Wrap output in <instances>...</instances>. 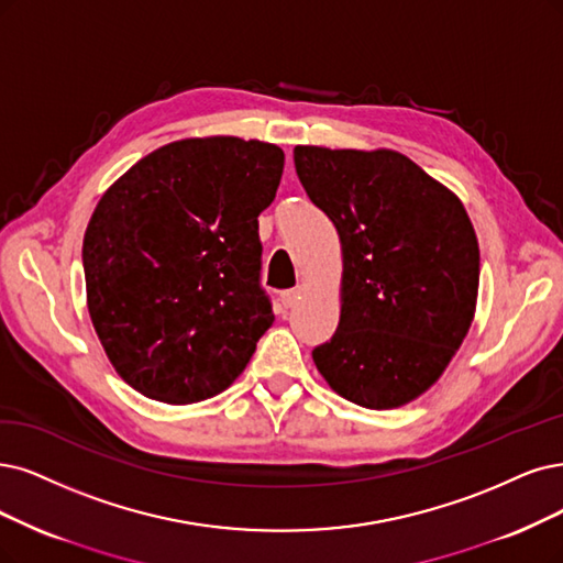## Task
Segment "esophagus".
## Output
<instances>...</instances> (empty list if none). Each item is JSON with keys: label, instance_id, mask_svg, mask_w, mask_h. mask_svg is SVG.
Segmentation results:
<instances>
[{"label": "esophagus", "instance_id": "34e87169", "mask_svg": "<svg viewBox=\"0 0 563 563\" xmlns=\"http://www.w3.org/2000/svg\"><path fill=\"white\" fill-rule=\"evenodd\" d=\"M301 289L299 287H295V289H285V292H280V303L285 306V308H295L299 301H301Z\"/></svg>", "mask_w": 563, "mask_h": 563}]
</instances>
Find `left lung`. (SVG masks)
Instances as JSON below:
<instances>
[{
  "label": "left lung",
  "mask_w": 563,
  "mask_h": 563,
  "mask_svg": "<svg viewBox=\"0 0 563 563\" xmlns=\"http://www.w3.org/2000/svg\"><path fill=\"white\" fill-rule=\"evenodd\" d=\"M295 166L343 250L341 322L313 350L318 371L371 410L418 399L475 313L481 250L464 203L394 151L297 145Z\"/></svg>",
  "instance_id": "left-lung-1"
}]
</instances>
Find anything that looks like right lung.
<instances>
[{"label": "right lung", "mask_w": 563, "mask_h": 563, "mask_svg": "<svg viewBox=\"0 0 563 563\" xmlns=\"http://www.w3.org/2000/svg\"><path fill=\"white\" fill-rule=\"evenodd\" d=\"M283 164L274 143L185 139L99 199L82 239L88 310L113 368L145 397H216L274 324L257 218Z\"/></svg>", "instance_id": "1"}]
</instances>
